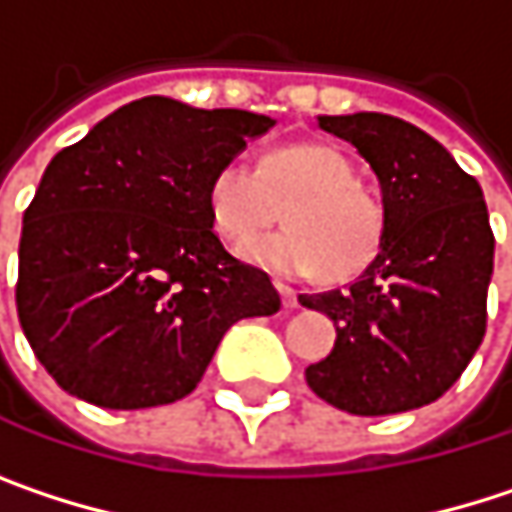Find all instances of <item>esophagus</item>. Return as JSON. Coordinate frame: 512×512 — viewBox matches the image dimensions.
<instances>
[{
    "instance_id": "34e87169",
    "label": "esophagus",
    "mask_w": 512,
    "mask_h": 512,
    "mask_svg": "<svg viewBox=\"0 0 512 512\" xmlns=\"http://www.w3.org/2000/svg\"><path fill=\"white\" fill-rule=\"evenodd\" d=\"M275 290L281 293V302H284V308H299V296H296V290H290L287 284H281V281H275Z\"/></svg>"
}]
</instances>
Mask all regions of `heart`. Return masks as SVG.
<instances>
[{
    "mask_svg": "<svg viewBox=\"0 0 512 512\" xmlns=\"http://www.w3.org/2000/svg\"><path fill=\"white\" fill-rule=\"evenodd\" d=\"M284 213L290 231L257 243L249 260L278 275L350 281L382 249L385 204L358 183L353 159L317 142L275 148L252 168L225 162L207 186V216L231 252H246Z\"/></svg>",
    "mask_w": 512,
    "mask_h": 512,
    "instance_id": "1",
    "label": "heart"
}]
</instances>
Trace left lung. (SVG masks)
<instances>
[{
  "mask_svg": "<svg viewBox=\"0 0 512 512\" xmlns=\"http://www.w3.org/2000/svg\"><path fill=\"white\" fill-rule=\"evenodd\" d=\"M379 180L385 240L356 284L302 293L335 323L308 388L350 415H397L439 400L486 332L495 237L483 192L433 136L382 112L320 115Z\"/></svg>",
  "mask_w": 512,
  "mask_h": 512,
  "instance_id": "1",
  "label": "left lung"
}]
</instances>
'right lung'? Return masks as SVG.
I'll list each match as a JSON object with an SVG mask.
<instances>
[{
    "label": "right lung",
    "mask_w": 512,
    "mask_h": 512,
    "mask_svg": "<svg viewBox=\"0 0 512 512\" xmlns=\"http://www.w3.org/2000/svg\"><path fill=\"white\" fill-rule=\"evenodd\" d=\"M272 127L154 94L52 156L23 216L17 314L67 394L103 409L174 403L237 320L281 308L207 216L213 171Z\"/></svg>",
    "instance_id": "1"
}]
</instances>
